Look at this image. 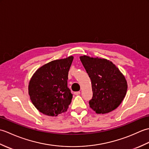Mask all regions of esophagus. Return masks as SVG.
I'll return each instance as SVG.
<instances>
[{"label":"esophagus","mask_w":149,"mask_h":149,"mask_svg":"<svg viewBox=\"0 0 149 149\" xmlns=\"http://www.w3.org/2000/svg\"><path fill=\"white\" fill-rule=\"evenodd\" d=\"M80 91H75V92H74V95H80Z\"/></svg>","instance_id":"1"}]
</instances>
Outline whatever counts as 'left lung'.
Here are the masks:
<instances>
[{
	"instance_id": "8db88e82",
	"label": "left lung",
	"mask_w": 149,
	"mask_h": 149,
	"mask_svg": "<svg viewBox=\"0 0 149 149\" xmlns=\"http://www.w3.org/2000/svg\"><path fill=\"white\" fill-rule=\"evenodd\" d=\"M81 61L91 81L93 91L90 107L98 114L115 110L127 93L125 76L115 64L104 58L80 56Z\"/></svg>"
}]
</instances>
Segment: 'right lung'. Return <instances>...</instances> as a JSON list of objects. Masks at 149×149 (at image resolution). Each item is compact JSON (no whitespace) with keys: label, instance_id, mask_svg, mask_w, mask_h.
<instances>
[{"label":"right lung","instance_id":"obj_1","mask_svg":"<svg viewBox=\"0 0 149 149\" xmlns=\"http://www.w3.org/2000/svg\"><path fill=\"white\" fill-rule=\"evenodd\" d=\"M74 57L54 60L41 66L31 78L30 99L40 112L57 116L67 111L72 94L67 86L68 71Z\"/></svg>","mask_w":149,"mask_h":149}]
</instances>
